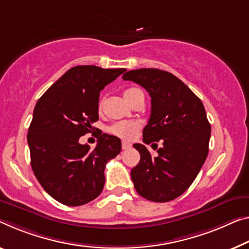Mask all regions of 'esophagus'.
Wrapping results in <instances>:
<instances>
[{"label":"esophagus","instance_id":"obj_1","mask_svg":"<svg viewBox=\"0 0 249 249\" xmlns=\"http://www.w3.org/2000/svg\"><path fill=\"white\" fill-rule=\"evenodd\" d=\"M129 148H131V143L128 142V141H122V149H124V150H127Z\"/></svg>","mask_w":249,"mask_h":249}]
</instances>
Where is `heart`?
<instances>
[{
	"label": "heart",
	"mask_w": 249,
	"mask_h": 249,
	"mask_svg": "<svg viewBox=\"0 0 249 249\" xmlns=\"http://www.w3.org/2000/svg\"><path fill=\"white\" fill-rule=\"evenodd\" d=\"M124 97L125 101L129 105H131L137 98L143 97V92L139 88H129V89L124 91ZM99 108H101V102L99 105ZM140 127L141 125L138 121H119L110 125L108 128V131L114 136L122 138V139L130 140L137 135L138 131L140 130Z\"/></svg>",
	"instance_id": "b5f03b06"
}]
</instances>
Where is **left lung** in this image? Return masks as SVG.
Returning a JSON list of instances; mask_svg holds the SVG:
<instances>
[{
    "instance_id": "1",
    "label": "left lung",
    "mask_w": 249,
    "mask_h": 249,
    "mask_svg": "<svg viewBox=\"0 0 249 249\" xmlns=\"http://www.w3.org/2000/svg\"><path fill=\"white\" fill-rule=\"evenodd\" d=\"M122 79L148 91L151 113L143 142L161 140L163 146L152 157L144 144H133L140 154L139 163L131 170L133 186L150 201L173 200L189 188L207 158L212 128L204 105L170 72L138 69L125 72Z\"/></svg>"
}]
</instances>
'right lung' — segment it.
I'll return each mask as SVG.
<instances>
[{
    "mask_svg": "<svg viewBox=\"0 0 249 249\" xmlns=\"http://www.w3.org/2000/svg\"><path fill=\"white\" fill-rule=\"evenodd\" d=\"M124 71L71 68L36 102L28 132L31 167L43 189L61 204L81 206L101 194L106 164L120 154L121 140L101 132L91 150L79 139L99 120L100 91Z\"/></svg>",
    "mask_w": 249,
    "mask_h": 249,
    "instance_id": "obj_1",
    "label": "right lung"
}]
</instances>
